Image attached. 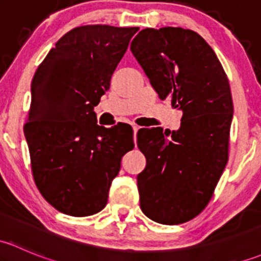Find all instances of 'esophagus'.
Masks as SVG:
<instances>
[{"mask_svg": "<svg viewBox=\"0 0 261 261\" xmlns=\"http://www.w3.org/2000/svg\"><path fill=\"white\" fill-rule=\"evenodd\" d=\"M139 126H136V125H134L133 126V130H134V141H135V144H136V134H138V131H139Z\"/></svg>", "mask_w": 261, "mask_h": 261, "instance_id": "34e87169", "label": "esophagus"}]
</instances>
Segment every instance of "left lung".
Instances as JSON below:
<instances>
[{
  "mask_svg": "<svg viewBox=\"0 0 261 261\" xmlns=\"http://www.w3.org/2000/svg\"><path fill=\"white\" fill-rule=\"evenodd\" d=\"M160 99L183 112L177 131L143 128L138 146L141 211L179 225L206 208L228 160L233 105L227 75L211 46L188 29H144L130 46Z\"/></svg>",
  "mask_w": 261,
  "mask_h": 261,
  "instance_id": "8db88e82",
  "label": "left lung"
}]
</instances>
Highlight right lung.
<instances>
[{
	"mask_svg": "<svg viewBox=\"0 0 261 261\" xmlns=\"http://www.w3.org/2000/svg\"><path fill=\"white\" fill-rule=\"evenodd\" d=\"M139 28L86 25L58 40L31 82L23 126L34 180L59 212L84 217L105 208L133 128L97 125L94 106Z\"/></svg>",
	"mask_w": 261,
	"mask_h": 261,
	"instance_id": "add662e5",
	"label": "right lung"
}]
</instances>
